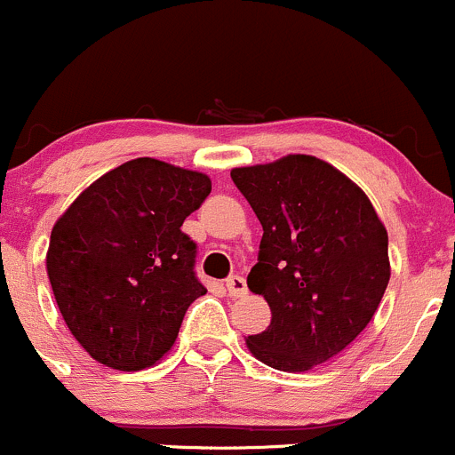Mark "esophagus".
Masks as SVG:
<instances>
[{
	"label": "esophagus",
	"mask_w": 455,
	"mask_h": 455,
	"mask_svg": "<svg viewBox=\"0 0 455 455\" xmlns=\"http://www.w3.org/2000/svg\"><path fill=\"white\" fill-rule=\"evenodd\" d=\"M227 291L231 297H246V292H249V288H246V279L240 277V275H231V277L227 279Z\"/></svg>",
	"instance_id": "obj_1"
}]
</instances>
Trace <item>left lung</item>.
<instances>
[{"instance_id":"left-lung-1","label":"left lung","mask_w":455,"mask_h":455,"mask_svg":"<svg viewBox=\"0 0 455 455\" xmlns=\"http://www.w3.org/2000/svg\"><path fill=\"white\" fill-rule=\"evenodd\" d=\"M231 178L264 228L246 283L273 315L246 346L275 370H313L346 350L379 308L387 231L368 196L315 156L233 169Z\"/></svg>"}]
</instances>
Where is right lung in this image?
<instances>
[{"label":"right lung","mask_w":455,"mask_h":455,"mask_svg":"<svg viewBox=\"0 0 455 455\" xmlns=\"http://www.w3.org/2000/svg\"><path fill=\"white\" fill-rule=\"evenodd\" d=\"M209 194L204 173L136 158L92 182L57 220L50 286L92 359L134 371L173 346L187 308L206 292L198 246L180 227Z\"/></svg>","instance_id":"add662e5"}]
</instances>
